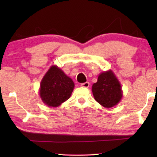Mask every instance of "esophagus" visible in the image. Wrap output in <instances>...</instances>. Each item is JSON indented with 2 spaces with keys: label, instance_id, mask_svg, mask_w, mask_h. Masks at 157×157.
Returning <instances> with one entry per match:
<instances>
[{
  "label": "esophagus",
  "instance_id": "1",
  "mask_svg": "<svg viewBox=\"0 0 157 157\" xmlns=\"http://www.w3.org/2000/svg\"><path fill=\"white\" fill-rule=\"evenodd\" d=\"M89 82H85L83 83H81V87H83V88H89Z\"/></svg>",
  "mask_w": 157,
  "mask_h": 157
}]
</instances>
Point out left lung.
Returning a JSON list of instances; mask_svg holds the SVG:
<instances>
[{"label":"left lung","mask_w":157,"mask_h":157,"mask_svg":"<svg viewBox=\"0 0 157 157\" xmlns=\"http://www.w3.org/2000/svg\"><path fill=\"white\" fill-rule=\"evenodd\" d=\"M94 99L105 108H111L121 101L123 91L121 83L111 70L101 72L92 86Z\"/></svg>","instance_id":"8db88e82"}]
</instances>
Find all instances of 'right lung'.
Wrapping results in <instances>:
<instances>
[{
	"instance_id": "1",
	"label": "right lung",
	"mask_w": 157,
	"mask_h": 157,
	"mask_svg": "<svg viewBox=\"0 0 157 157\" xmlns=\"http://www.w3.org/2000/svg\"><path fill=\"white\" fill-rule=\"evenodd\" d=\"M72 79L57 66H51L40 83L39 95L49 107H58L71 97L74 89Z\"/></svg>"
}]
</instances>
